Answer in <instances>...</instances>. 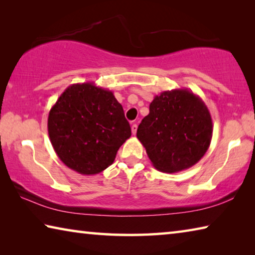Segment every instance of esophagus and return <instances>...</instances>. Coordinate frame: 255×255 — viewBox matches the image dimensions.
<instances>
[{"label": "esophagus", "mask_w": 255, "mask_h": 255, "mask_svg": "<svg viewBox=\"0 0 255 255\" xmlns=\"http://www.w3.org/2000/svg\"><path fill=\"white\" fill-rule=\"evenodd\" d=\"M131 130H132V134H133V135H135L136 130H137V125H136V124H132Z\"/></svg>", "instance_id": "obj_1"}]
</instances>
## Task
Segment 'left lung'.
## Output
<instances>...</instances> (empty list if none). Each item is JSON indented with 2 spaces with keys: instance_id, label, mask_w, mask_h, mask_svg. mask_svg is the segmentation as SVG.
Masks as SVG:
<instances>
[{
  "instance_id": "8db88e82",
  "label": "left lung",
  "mask_w": 255,
  "mask_h": 255,
  "mask_svg": "<svg viewBox=\"0 0 255 255\" xmlns=\"http://www.w3.org/2000/svg\"><path fill=\"white\" fill-rule=\"evenodd\" d=\"M149 109L136 137L153 167L173 173L197 163L213 135L212 116L202 98L187 88L172 89L155 96Z\"/></svg>"
}]
</instances>
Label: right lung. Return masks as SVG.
<instances>
[{"label": "right lung", "instance_id": "1", "mask_svg": "<svg viewBox=\"0 0 255 255\" xmlns=\"http://www.w3.org/2000/svg\"><path fill=\"white\" fill-rule=\"evenodd\" d=\"M48 133L67 167L92 176L114 162L120 146L131 136V128L113 93L83 83L67 87L51 107Z\"/></svg>", "mask_w": 255, "mask_h": 255}]
</instances>
